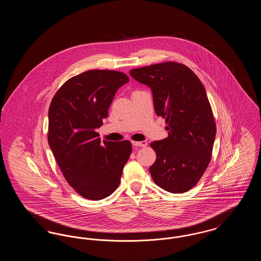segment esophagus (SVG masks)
Returning a JSON list of instances; mask_svg holds the SVG:
<instances>
[{"mask_svg": "<svg viewBox=\"0 0 261 261\" xmlns=\"http://www.w3.org/2000/svg\"><path fill=\"white\" fill-rule=\"evenodd\" d=\"M132 145L135 147H146L147 146V142L146 141H142V142H132Z\"/></svg>", "mask_w": 261, "mask_h": 261, "instance_id": "esophagus-1", "label": "esophagus"}]
</instances>
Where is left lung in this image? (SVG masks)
I'll list each match as a JSON object with an SVG mask.
<instances>
[{"instance_id": "left-lung-1", "label": "left lung", "mask_w": 261, "mask_h": 261, "mask_svg": "<svg viewBox=\"0 0 261 261\" xmlns=\"http://www.w3.org/2000/svg\"><path fill=\"white\" fill-rule=\"evenodd\" d=\"M129 73L150 88L155 113L167 123L168 137L150 144L156 153L149 167L151 178L167 192L186 193L207 168L216 134L205 89L197 75L178 62L152 64Z\"/></svg>"}]
</instances>
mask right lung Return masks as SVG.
<instances>
[{"mask_svg":"<svg viewBox=\"0 0 261 261\" xmlns=\"http://www.w3.org/2000/svg\"><path fill=\"white\" fill-rule=\"evenodd\" d=\"M128 81L119 71L89 70L67 80L51 99L49 146L65 180L86 199L111 196L131 154L130 141L100 143L96 132Z\"/></svg>","mask_w":261,"mask_h":261,"instance_id":"right-lung-1","label":"right lung"}]
</instances>
